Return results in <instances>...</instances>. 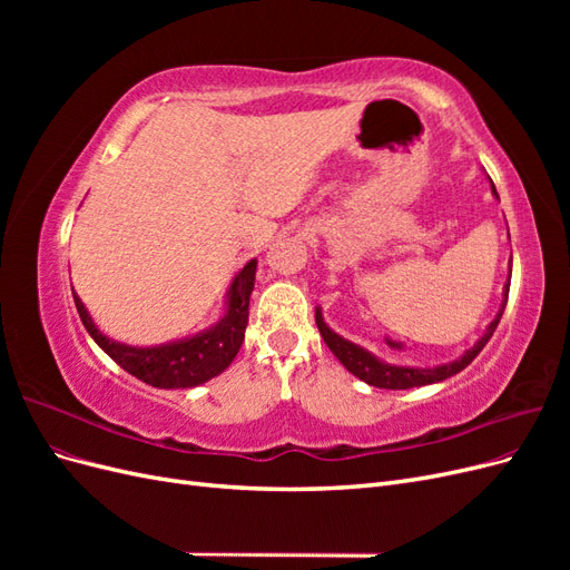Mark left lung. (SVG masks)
<instances>
[{"instance_id": "1", "label": "left lung", "mask_w": 570, "mask_h": 570, "mask_svg": "<svg viewBox=\"0 0 570 570\" xmlns=\"http://www.w3.org/2000/svg\"><path fill=\"white\" fill-rule=\"evenodd\" d=\"M492 193L497 195L494 189V183H492ZM509 285L511 281H507L504 285V302H502V308H499V314L494 316V321L488 325L485 335H482L473 347L465 352L461 358L452 361V364H442V366H435V368H411V366H392V364H385V361L375 358L371 352H366L364 347H358V344L350 342L340 337L337 333H333L331 327L325 325L323 321V314L321 308H316V325L321 331V337L323 342L331 347V352L340 358V364L347 368L350 373H354L358 381H364L373 387H385V390H409V387H421V385H433V383H440L444 381V377H450L459 371H463L465 366L471 364V361L482 352V347L490 342L492 333L497 331L499 325V318H502L504 308H507V299H509Z\"/></svg>"}]
</instances>
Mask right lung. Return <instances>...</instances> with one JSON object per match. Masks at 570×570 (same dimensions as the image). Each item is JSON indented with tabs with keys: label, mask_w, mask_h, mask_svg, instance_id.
Here are the masks:
<instances>
[{
	"label": "right lung",
	"mask_w": 570,
	"mask_h": 570,
	"mask_svg": "<svg viewBox=\"0 0 570 570\" xmlns=\"http://www.w3.org/2000/svg\"><path fill=\"white\" fill-rule=\"evenodd\" d=\"M254 275L256 262L252 258V262L235 275V281L228 289L226 314H223V318L214 327L195 337L161 344V347H130V344L109 340L107 335L99 333V327L92 323L88 308H85L76 292L73 302L85 331L92 335V340L120 368L135 377H140L142 383L151 387H195L226 371L233 364L239 347H243L245 327L249 321V297L254 289Z\"/></svg>",
	"instance_id": "1"
}]
</instances>
